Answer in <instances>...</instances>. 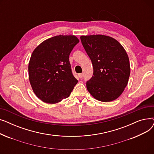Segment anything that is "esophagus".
I'll return each mask as SVG.
<instances>
[{
  "label": "esophagus",
  "mask_w": 154,
  "mask_h": 154,
  "mask_svg": "<svg viewBox=\"0 0 154 154\" xmlns=\"http://www.w3.org/2000/svg\"><path fill=\"white\" fill-rule=\"evenodd\" d=\"M83 75H84V74H82V73H80V74H78V75H79V77L80 78H82V77H83Z\"/></svg>",
  "instance_id": "34e87169"
}]
</instances>
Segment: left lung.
Segmentation results:
<instances>
[{"label":"left lung","mask_w":154,"mask_h":154,"mask_svg":"<svg viewBox=\"0 0 154 154\" xmlns=\"http://www.w3.org/2000/svg\"><path fill=\"white\" fill-rule=\"evenodd\" d=\"M80 40L94 69L93 76L86 84L87 91L99 101L115 100L125 90L131 74L125 48L107 35H82Z\"/></svg>","instance_id":"left-lung-1"}]
</instances>
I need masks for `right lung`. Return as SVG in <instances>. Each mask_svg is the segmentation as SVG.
Masks as SVG:
<instances>
[{"mask_svg": "<svg viewBox=\"0 0 154 154\" xmlns=\"http://www.w3.org/2000/svg\"><path fill=\"white\" fill-rule=\"evenodd\" d=\"M79 42L75 35H57L40 44L29 63V79L33 92L47 103H56L70 95L78 80L73 75L69 55Z\"/></svg>", "mask_w": 154, "mask_h": 154, "instance_id": "right-lung-1", "label": "right lung"}]
</instances>
